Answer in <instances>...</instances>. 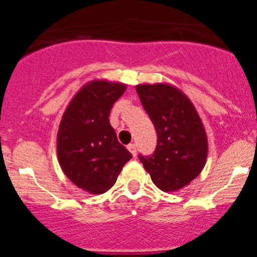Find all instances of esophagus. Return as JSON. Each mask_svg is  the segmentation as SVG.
I'll return each mask as SVG.
<instances>
[{
    "label": "esophagus",
    "mask_w": 257,
    "mask_h": 257,
    "mask_svg": "<svg viewBox=\"0 0 257 257\" xmlns=\"http://www.w3.org/2000/svg\"><path fill=\"white\" fill-rule=\"evenodd\" d=\"M127 149L130 151V153L133 154L134 157L136 156V147H135V144H128V145H127Z\"/></svg>",
    "instance_id": "obj_1"
}]
</instances>
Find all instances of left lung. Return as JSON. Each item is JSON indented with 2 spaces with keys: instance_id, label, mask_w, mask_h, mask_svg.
I'll return each mask as SVG.
<instances>
[{
  "instance_id": "obj_1",
  "label": "left lung",
  "mask_w": 257,
  "mask_h": 257,
  "mask_svg": "<svg viewBox=\"0 0 257 257\" xmlns=\"http://www.w3.org/2000/svg\"><path fill=\"white\" fill-rule=\"evenodd\" d=\"M157 133L156 152L140 156L152 181L163 192H176L201 174L208 153L205 126L189 97L166 82L136 86Z\"/></svg>"
}]
</instances>
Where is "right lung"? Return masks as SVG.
<instances>
[{"label":"right lung","instance_id":"add662e5","mask_svg":"<svg viewBox=\"0 0 257 257\" xmlns=\"http://www.w3.org/2000/svg\"><path fill=\"white\" fill-rule=\"evenodd\" d=\"M126 88L121 82L90 81L72 97L59 124V165L76 187L91 194L108 192L133 158L109 123L110 109Z\"/></svg>","mask_w":257,"mask_h":257}]
</instances>
